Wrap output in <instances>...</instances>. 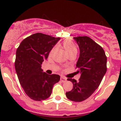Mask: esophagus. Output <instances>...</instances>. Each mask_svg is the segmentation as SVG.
Listing matches in <instances>:
<instances>
[{"instance_id":"obj_1","label":"esophagus","mask_w":121,"mask_h":121,"mask_svg":"<svg viewBox=\"0 0 121 121\" xmlns=\"http://www.w3.org/2000/svg\"><path fill=\"white\" fill-rule=\"evenodd\" d=\"M60 81H61L62 82H65V81H67V78H65L61 77L60 78Z\"/></svg>"}]
</instances>
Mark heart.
I'll use <instances>...</instances> for the list:
<instances>
[{
  "instance_id": "1",
  "label": "heart",
  "mask_w": 121,
  "mask_h": 121,
  "mask_svg": "<svg viewBox=\"0 0 121 121\" xmlns=\"http://www.w3.org/2000/svg\"><path fill=\"white\" fill-rule=\"evenodd\" d=\"M64 48L67 54H70L71 53H74V52H76L77 53V47L73 43L71 42L69 40H66V41H64ZM54 49L53 48L52 51H51V53H52L53 52Z\"/></svg>"
}]
</instances>
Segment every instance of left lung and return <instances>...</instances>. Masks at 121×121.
Masks as SVG:
<instances>
[{"instance_id":"left-lung-1","label":"left lung","mask_w":121,"mask_h":121,"mask_svg":"<svg viewBox=\"0 0 121 121\" xmlns=\"http://www.w3.org/2000/svg\"><path fill=\"white\" fill-rule=\"evenodd\" d=\"M78 46L80 56L76 64L81 76L78 81L68 78L73 88L65 93L68 99L81 102L90 97L98 88L107 72V58L103 48L87 36L73 37Z\"/></svg>"}]
</instances>
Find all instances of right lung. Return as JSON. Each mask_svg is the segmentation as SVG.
<instances>
[{
  "mask_svg": "<svg viewBox=\"0 0 121 121\" xmlns=\"http://www.w3.org/2000/svg\"><path fill=\"white\" fill-rule=\"evenodd\" d=\"M60 40L37 33L24 39L17 49L14 65L19 82L27 95L35 101L48 98L60 80L59 75H48L41 69L42 63Z\"/></svg>",
  "mask_w": 121,
  "mask_h": 121,
  "instance_id": "obj_1",
  "label": "right lung"
}]
</instances>
